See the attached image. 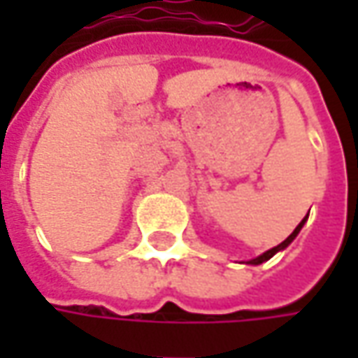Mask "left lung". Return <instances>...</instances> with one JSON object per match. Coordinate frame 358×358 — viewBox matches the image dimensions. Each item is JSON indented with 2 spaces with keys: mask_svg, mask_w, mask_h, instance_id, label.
I'll list each match as a JSON object with an SVG mask.
<instances>
[{
  "mask_svg": "<svg viewBox=\"0 0 358 358\" xmlns=\"http://www.w3.org/2000/svg\"><path fill=\"white\" fill-rule=\"evenodd\" d=\"M305 219H307V217H305ZM305 219H303V221H301V223L296 225L295 231H293V233H291V235H289L287 239L282 241L281 245H277V247L268 249L267 253H263V255H261V257H257V259H253V261H249V263H251V265H261V263H265V261H268V259H271V257H273V255H275V253H279V251H282V249H285V247H287V245H289V243H291V241L295 239L296 235H299V231H301V227L305 225Z\"/></svg>",
  "mask_w": 358,
  "mask_h": 358,
  "instance_id": "8db88e82",
  "label": "left lung"
}]
</instances>
